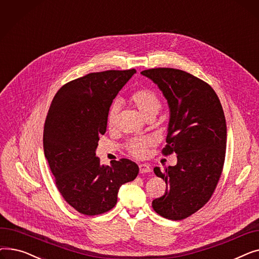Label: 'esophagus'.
Returning a JSON list of instances; mask_svg holds the SVG:
<instances>
[{
  "mask_svg": "<svg viewBox=\"0 0 259 259\" xmlns=\"http://www.w3.org/2000/svg\"><path fill=\"white\" fill-rule=\"evenodd\" d=\"M140 172L141 173H148V172H151V168L149 167L147 164H140Z\"/></svg>",
  "mask_w": 259,
  "mask_h": 259,
  "instance_id": "34e87169",
  "label": "esophagus"
}]
</instances>
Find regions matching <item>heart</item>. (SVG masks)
<instances>
[{
  "label": "heart",
  "instance_id": "heart-1",
  "mask_svg": "<svg viewBox=\"0 0 259 259\" xmlns=\"http://www.w3.org/2000/svg\"><path fill=\"white\" fill-rule=\"evenodd\" d=\"M129 102L138 109L142 116L146 119L154 118L158 113L161 103L159 98L155 92L149 89H140L131 93L129 97ZM118 116V104L114 103L109 108L108 115H107V126L108 128H114L117 121ZM153 144L151 139L143 138V139H133L127 145L128 152L138 158L144 157L149 147H151Z\"/></svg>",
  "mask_w": 259,
  "mask_h": 259
}]
</instances>
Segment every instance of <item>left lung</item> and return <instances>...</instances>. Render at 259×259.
Segmentation results:
<instances>
[{
  "instance_id": "1",
  "label": "left lung",
  "mask_w": 259,
  "mask_h": 259,
  "mask_svg": "<svg viewBox=\"0 0 259 259\" xmlns=\"http://www.w3.org/2000/svg\"><path fill=\"white\" fill-rule=\"evenodd\" d=\"M166 98L170 119L162 154H178V164L154 173L166 192L152 201L165 219L181 221L206 205L219 184L226 156L227 125L221 101L206 81L173 68L141 72Z\"/></svg>"
}]
</instances>
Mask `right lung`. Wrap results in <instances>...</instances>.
<instances>
[{
    "instance_id": "add662e5",
    "label": "right lung",
    "mask_w": 259,
    "mask_h": 259,
    "mask_svg": "<svg viewBox=\"0 0 259 259\" xmlns=\"http://www.w3.org/2000/svg\"><path fill=\"white\" fill-rule=\"evenodd\" d=\"M134 73L135 69L89 73L65 84L51 102L43 134L45 157L60 193L81 214L110 211L119 187L139 174L130 159L104 166L95 156L109 108Z\"/></svg>"
}]
</instances>
